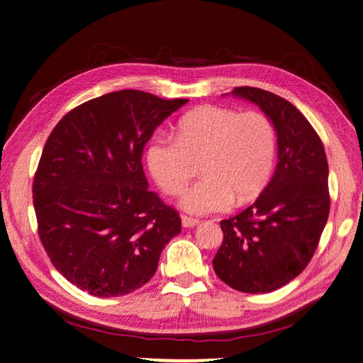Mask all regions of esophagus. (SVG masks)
<instances>
[{
  "label": "esophagus",
  "mask_w": 363,
  "mask_h": 363,
  "mask_svg": "<svg viewBox=\"0 0 363 363\" xmlns=\"http://www.w3.org/2000/svg\"><path fill=\"white\" fill-rule=\"evenodd\" d=\"M181 220H182V227H186V229H190V227H195L196 224L200 223L199 219L190 218V216H182V218H181Z\"/></svg>",
  "instance_id": "1"
}]
</instances>
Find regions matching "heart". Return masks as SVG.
Returning a JSON list of instances; mask_svg holds the SVG:
<instances>
[{
    "label": "heart",
    "instance_id": "1",
    "mask_svg": "<svg viewBox=\"0 0 363 363\" xmlns=\"http://www.w3.org/2000/svg\"><path fill=\"white\" fill-rule=\"evenodd\" d=\"M277 133L261 112L206 106L184 115L176 138L155 134L147 145V167L164 194L181 195L201 158L203 177L181 201L192 214L225 211L233 201L256 199L272 176Z\"/></svg>",
    "mask_w": 363,
    "mask_h": 363
}]
</instances>
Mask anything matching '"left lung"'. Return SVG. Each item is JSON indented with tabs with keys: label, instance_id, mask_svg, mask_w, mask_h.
Listing matches in <instances>:
<instances>
[{
	"label": "left lung",
	"instance_id": "left-lung-1",
	"mask_svg": "<svg viewBox=\"0 0 363 363\" xmlns=\"http://www.w3.org/2000/svg\"><path fill=\"white\" fill-rule=\"evenodd\" d=\"M277 131L279 163L253 205L220 220L224 238L213 259L218 277L243 293H270L303 272L330 213L328 162L320 138L299 110L269 91L238 86Z\"/></svg>",
	"mask_w": 363,
	"mask_h": 363
}]
</instances>
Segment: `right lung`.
Returning a JSON list of instances; mask_svg holds the SVG:
<instances>
[{"label":"right lung","instance_id":"right-lung-1","mask_svg":"<svg viewBox=\"0 0 363 363\" xmlns=\"http://www.w3.org/2000/svg\"><path fill=\"white\" fill-rule=\"evenodd\" d=\"M186 102L116 91L70 110L49 134L33 179L38 235L79 290H138L181 232L179 213L147 189L140 160L155 128Z\"/></svg>","mask_w":363,"mask_h":363}]
</instances>
